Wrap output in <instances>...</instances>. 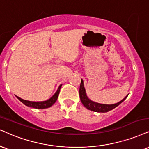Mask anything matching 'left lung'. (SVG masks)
<instances>
[{"instance_id":"obj_1","label":"left lung","mask_w":149,"mask_h":149,"mask_svg":"<svg viewBox=\"0 0 149 149\" xmlns=\"http://www.w3.org/2000/svg\"><path fill=\"white\" fill-rule=\"evenodd\" d=\"M79 97L81 102L83 105L87 108V109L90 110V111H94V112H98V113H106L111 110H113V108H116L117 106H119V104L122 103L123 101L126 100V98L127 97L126 96L125 98L123 99L122 101L117 103L115 104H111V105H108V104H98V103L92 102L91 100H90L86 96V91L84 88V81L81 79L80 84V88H79Z\"/></svg>"}]
</instances>
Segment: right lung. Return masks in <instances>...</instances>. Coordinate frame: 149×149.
Segmentation results:
<instances>
[{
    "mask_svg": "<svg viewBox=\"0 0 149 149\" xmlns=\"http://www.w3.org/2000/svg\"><path fill=\"white\" fill-rule=\"evenodd\" d=\"M61 87V85L59 86L57 91H56L55 94L53 95V96L51 97L50 99H49L48 100L44 101V102H30V101H27L24 100L23 99L20 98L16 96V97L21 102L23 103V104H25V106H28V107L36 108V109H43V108H47L52 106L53 104H54L55 102L57 100L58 94H59Z\"/></svg>",
    "mask_w": 149,
    "mask_h": 149,
    "instance_id": "1",
    "label": "right lung"
}]
</instances>
